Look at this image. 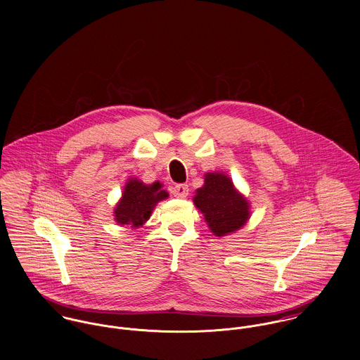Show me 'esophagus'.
I'll use <instances>...</instances> for the list:
<instances>
[{
    "mask_svg": "<svg viewBox=\"0 0 360 360\" xmlns=\"http://www.w3.org/2000/svg\"><path fill=\"white\" fill-rule=\"evenodd\" d=\"M172 195L175 196V198H178V199H185L188 195H189V188H188V185H185V184H178V185H175L174 188H172Z\"/></svg>",
    "mask_w": 360,
    "mask_h": 360,
    "instance_id": "obj_1",
    "label": "esophagus"
}]
</instances>
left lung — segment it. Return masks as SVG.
<instances>
[{
	"label": "left lung",
	"instance_id": "obj_1",
	"mask_svg": "<svg viewBox=\"0 0 360 360\" xmlns=\"http://www.w3.org/2000/svg\"><path fill=\"white\" fill-rule=\"evenodd\" d=\"M193 202L218 238L236 232L250 218L248 201L222 172L205 174L204 185L196 191Z\"/></svg>",
	"mask_w": 360,
	"mask_h": 360
}]
</instances>
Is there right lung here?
<instances>
[{
	"label": "right lung",
	"instance_id": "1",
	"mask_svg": "<svg viewBox=\"0 0 360 360\" xmlns=\"http://www.w3.org/2000/svg\"><path fill=\"white\" fill-rule=\"evenodd\" d=\"M168 193L161 191L160 182L145 185L136 178L128 179L124 186L121 199L116 208L115 217L119 225H131V228L142 226L161 200L167 199Z\"/></svg>",
	"mask_w": 360,
	"mask_h": 360
}]
</instances>
